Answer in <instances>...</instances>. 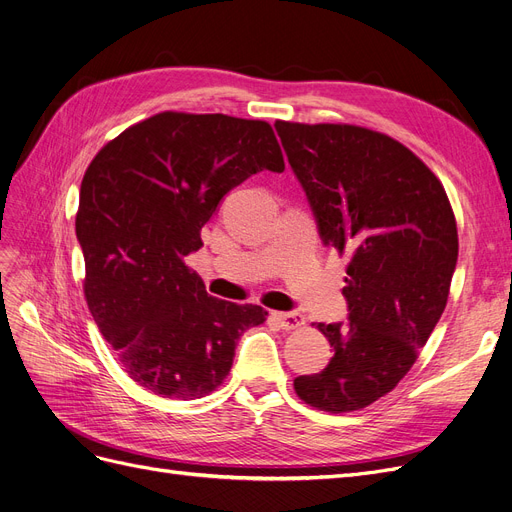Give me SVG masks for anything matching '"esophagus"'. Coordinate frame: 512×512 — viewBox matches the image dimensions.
<instances>
[{
	"label": "esophagus",
	"instance_id": "esophagus-1",
	"mask_svg": "<svg viewBox=\"0 0 512 512\" xmlns=\"http://www.w3.org/2000/svg\"><path fill=\"white\" fill-rule=\"evenodd\" d=\"M273 321L281 327V330H296V327L304 325V317L300 313H273Z\"/></svg>",
	"mask_w": 512,
	"mask_h": 512
}]
</instances>
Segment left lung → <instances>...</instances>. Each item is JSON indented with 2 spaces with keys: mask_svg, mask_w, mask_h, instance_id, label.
Returning a JSON list of instances; mask_svg holds the SVG:
<instances>
[{
  "mask_svg": "<svg viewBox=\"0 0 512 512\" xmlns=\"http://www.w3.org/2000/svg\"><path fill=\"white\" fill-rule=\"evenodd\" d=\"M319 237L349 252L346 323H319L334 357L298 376L296 395L342 414L391 393L439 323L458 260L439 178L391 136L346 124L277 121Z\"/></svg>",
  "mask_w": 512,
  "mask_h": 512,
  "instance_id": "1",
  "label": "left lung"
}]
</instances>
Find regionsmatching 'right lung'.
<instances>
[{"label": "right lung", "mask_w": 512, "mask_h": 512, "mask_svg": "<svg viewBox=\"0 0 512 512\" xmlns=\"http://www.w3.org/2000/svg\"><path fill=\"white\" fill-rule=\"evenodd\" d=\"M262 170H285L267 121L166 111L107 142L81 180L88 309L130 378L159 397L216 391L241 334L267 319L210 296L185 264L222 197Z\"/></svg>", "instance_id": "right-lung-1"}]
</instances>
